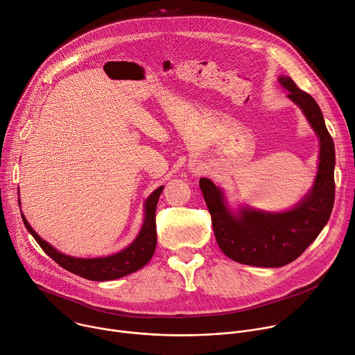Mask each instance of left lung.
<instances>
[{
  "label": "left lung",
  "instance_id": "8db88e82",
  "mask_svg": "<svg viewBox=\"0 0 355 355\" xmlns=\"http://www.w3.org/2000/svg\"><path fill=\"white\" fill-rule=\"evenodd\" d=\"M279 82L287 89L288 99L302 109L320 139L318 171L304 200L293 209L280 214L250 208L232 214L220 189L208 178L200 180L220 250L235 262L261 268H280L297 259L326 227L336 194V151L323 113L311 96L299 89L292 78L280 76Z\"/></svg>",
  "mask_w": 355,
  "mask_h": 355
}]
</instances>
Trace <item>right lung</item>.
I'll use <instances>...</instances> for the list:
<instances>
[{
    "mask_svg": "<svg viewBox=\"0 0 355 355\" xmlns=\"http://www.w3.org/2000/svg\"><path fill=\"white\" fill-rule=\"evenodd\" d=\"M163 187L157 188L153 194L146 201V216L144 223L139 236L135 242L123 249L121 252L106 256V257H96V259H80V257H71L68 254H63L53 249L48 242L41 239L38 234L31 228V225L22 215L24 225L26 227L28 232L35 238L38 245L42 250L51 256L52 259L62 266L80 277L94 280V282H106L123 277L125 275H130L143 266H146L151 256L154 254L155 245H157V232H155V208L159 198V194L163 192Z\"/></svg>",
    "mask_w": 355,
    "mask_h": 355,
    "instance_id": "obj_1",
    "label": "right lung"
}]
</instances>
